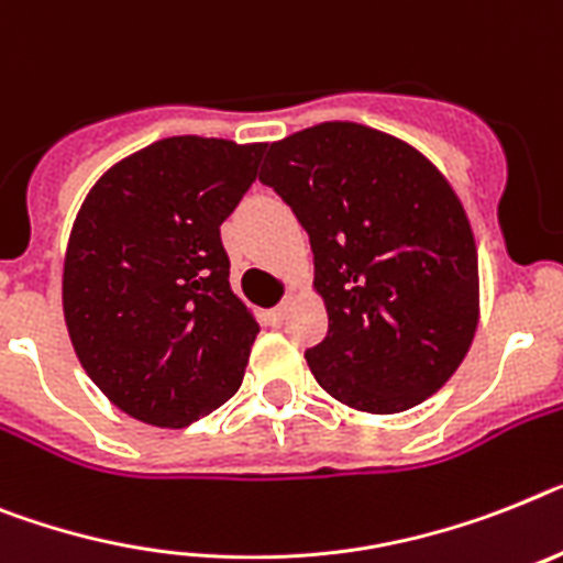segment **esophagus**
Returning a JSON list of instances; mask_svg holds the SVG:
<instances>
[{
  "mask_svg": "<svg viewBox=\"0 0 563 563\" xmlns=\"http://www.w3.org/2000/svg\"><path fill=\"white\" fill-rule=\"evenodd\" d=\"M295 300H297L295 295H286V300H283V303L277 306V309H272V314H268V318H272L274 325H280L283 320H286V314H289V311H291V306H295Z\"/></svg>",
  "mask_w": 563,
  "mask_h": 563,
  "instance_id": "esophagus-1",
  "label": "esophagus"
}]
</instances>
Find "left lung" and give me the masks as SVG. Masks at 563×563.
<instances>
[{
	"instance_id": "8db88e82",
	"label": "left lung",
	"mask_w": 563,
	"mask_h": 563,
	"mask_svg": "<svg viewBox=\"0 0 563 563\" xmlns=\"http://www.w3.org/2000/svg\"><path fill=\"white\" fill-rule=\"evenodd\" d=\"M260 183L309 231L329 314L306 352L314 380L357 412L423 404L464 363L481 318L478 249L450 179L398 136L320 122L272 143Z\"/></svg>"
}]
</instances>
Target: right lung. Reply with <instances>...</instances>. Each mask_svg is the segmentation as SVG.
<instances>
[{
  "mask_svg": "<svg viewBox=\"0 0 563 563\" xmlns=\"http://www.w3.org/2000/svg\"><path fill=\"white\" fill-rule=\"evenodd\" d=\"M263 148L168 136L85 197L65 252V325L82 369L131 418L188 427L243 384L260 325L231 291L220 225Z\"/></svg>",
  "mask_w": 563,
  "mask_h": 563,
  "instance_id": "right-lung-1",
  "label": "right lung"
}]
</instances>
